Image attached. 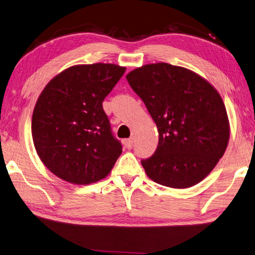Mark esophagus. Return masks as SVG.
<instances>
[{
  "instance_id": "1",
  "label": "esophagus",
  "mask_w": 255,
  "mask_h": 255,
  "mask_svg": "<svg viewBox=\"0 0 255 255\" xmlns=\"http://www.w3.org/2000/svg\"><path fill=\"white\" fill-rule=\"evenodd\" d=\"M124 144H125V147L128 148V149L132 148V144H133V138L125 139V140H124Z\"/></svg>"
}]
</instances>
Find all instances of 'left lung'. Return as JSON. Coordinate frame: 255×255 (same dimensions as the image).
<instances>
[{
	"label": "left lung",
	"instance_id": "8db88e82",
	"mask_svg": "<svg viewBox=\"0 0 255 255\" xmlns=\"http://www.w3.org/2000/svg\"><path fill=\"white\" fill-rule=\"evenodd\" d=\"M126 78L159 132L156 151L141 160L147 176L177 189L203 180L229 141L228 115L219 93L196 73L167 63L144 65Z\"/></svg>",
	"mask_w": 255,
	"mask_h": 255
}]
</instances>
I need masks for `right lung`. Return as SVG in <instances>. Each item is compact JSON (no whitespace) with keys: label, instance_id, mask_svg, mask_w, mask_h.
I'll list each match as a JSON object with an SVG mask.
<instances>
[{"label":"right lung","instance_id":"right-lung-1","mask_svg":"<svg viewBox=\"0 0 255 255\" xmlns=\"http://www.w3.org/2000/svg\"><path fill=\"white\" fill-rule=\"evenodd\" d=\"M126 68L77 65L58 74L39 95L32 118L35 149L54 174L88 184L111 172L123 151L103 102Z\"/></svg>","mask_w":255,"mask_h":255}]
</instances>
